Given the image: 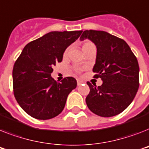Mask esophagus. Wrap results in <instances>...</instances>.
<instances>
[{
    "instance_id": "obj_1",
    "label": "esophagus",
    "mask_w": 149,
    "mask_h": 149,
    "mask_svg": "<svg viewBox=\"0 0 149 149\" xmlns=\"http://www.w3.org/2000/svg\"><path fill=\"white\" fill-rule=\"evenodd\" d=\"M84 82H83V80H81V79H77V85L78 86H80L82 83H83Z\"/></svg>"
}]
</instances>
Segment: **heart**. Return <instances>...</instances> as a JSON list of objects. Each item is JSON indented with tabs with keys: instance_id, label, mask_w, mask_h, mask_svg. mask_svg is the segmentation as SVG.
<instances>
[{
	"instance_id": "heart-1",
	"label": "heart",
	"mask_w": 149,
	"mask_h": 149,
	"mask_svg": "<svg viewBox=\"0 0 149 149\" xmlns=\"http://www.w3.org/2000/svg\"><path fill=\"white\" fill-rule=\"evenodd\" d=\"M82 48H83V52H84V54H85L86 52L88 51L89 49H91V48H95V45H94V43H93V42H91V41H89V40H85L83 43ZM70 49V47H67V48L65 49V51H64V53H63V57L64 58H66L67 56H68ZM75 70H76V72H79L81 71V69H76Z\"/></svg>"
}]
</instances>
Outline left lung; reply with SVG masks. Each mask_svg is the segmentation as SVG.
<instances>
[{
  "label": "left lung",
  "mask_w": 149,
  "mask_h": 149,
  "mask_svg": "<svg viewBox=\"0 0 149 149\" xmlns=\"http://www.w3.org/2000/svg\"><path fill=\"white\" fill-rule=\"evenodd\" d=\"M89 39L97 48L93 71L102 84L96 86L89 82L86 98L91 112L102 117H112L123 112L131 104L139 86V66L137 58L125 40L101 31H83L81 40Z\"/></svg>",
  "instance_id": "8db88e82"
}]
</instances>
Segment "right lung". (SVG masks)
<instances>
[{
	"mask_svg": "<svg viewBox=\"0 0 149 149\" xmlns=\"http://www.w3.org/2000/svg\"><path fill=\"white\" fill-rule=\"evenodd\" d=\"M83 31H52L27 43L13 68V88L17 102L28 115L37 119H49L62 112L67 96L77 87L73 77L57 83L51 77L65 49Z\"/></svg>",
	"mask_w": 149,
	"mask_h": 149,
	"instance_id": "obj_1",
	"label": "right lung"
}]
</instances>
